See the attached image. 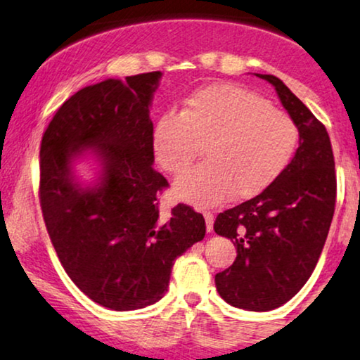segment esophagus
I'll use <instances>...</instances> for the list:
<instances>
[{
	"label": "esophagus",
	"instance_id": "34e87169",
	"mask_svg": "<svg viewBox=\"0 0 360 360\" xmlns=\"http://www.w3.org/2000/svg\"><path fill=\"white\" fill-rule=\"evenodd\" d=\"M204 219H206V229H207V233H212L214 214H212L211 211H204Z\"/></svg>",
	"mask_w": 360,
	"mask_h": 360
}]
</instances>
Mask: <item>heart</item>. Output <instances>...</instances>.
<instances>
[{
	"label": "heart",
	"instance_id": "1",
	"mask_svg": "<svg viewBox=\"0 0 360 360\" xmlns=\"http://www.w3.org/2000/svg\"><path fill=\"white\" fill-rule=\"evenodd\" d=\"M297 144L299 129L288 112L231 83L195 91L181 115L165 112L153 131L158 165L171 174L188 169L202 146L206 162L174 184L177 198L195 206L259 194L285 171Z\"/></svg>",
	"mask_w": 360,
	"mask_h": 360
}]
</instances>
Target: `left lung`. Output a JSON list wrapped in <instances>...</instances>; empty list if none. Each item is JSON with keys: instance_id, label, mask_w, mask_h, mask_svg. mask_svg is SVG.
I'll use <instances>...</instances> for the list:
<instances>
[{"instance_id": "left-lung-1", "label": "left lung", "mask_w": 360, "mask_h": 360, "mask_svg": "<svg viewBox=\"0 0 360 360\" xmlns=\"http://www.w3.org/2000/svg\"><path fill=\"white\" fill-rule=\"evenodd\" d=\"M256 76L276 88L299 129V148L261 194L216 217V234L238 249L233 266L216 274V288L231 306L266 312L292 299L311 277L334 216L338 183L324 124L279 78Z\"/></svg>"}]
</instances>
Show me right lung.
<instances>
[{
	"label": "right lung",
	"mask_w": 360,
	"mask_h": 360,
	"mask_svg": "<svg viewBox=\"0 0 360 360\" xmlns=\"http://www.w3.org/2000/svg\"><path fill=\"white\" fill-rule=\"evenodd\" d=\"M161 71L86 86L53 116L39 149V202L49 239L91 301L112 311L151 306L166 294L181 254L206 236L202 214L177 204L159 214L166 177L153 167L149 106ZM86 152L102 166L93 186L72 166Z\"/></svg>",
	"instance_id": "obj_1"
}]
</instances>
